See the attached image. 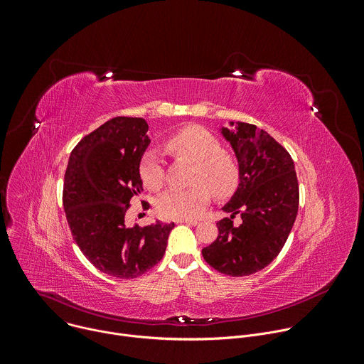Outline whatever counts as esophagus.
<instances>
[{
  "label": "esophagus",
  "mask_w": 364,
  "mask_h": 364,
  "mask_svg": "<svg viewBox=\"0 0 364 364\" xmlns=\"http://www.w3.org/2000/svg\"><path fill=\"white\" fill-rule=\"evenodd\" d=\"M177 223H186V225H191V226H197L198 222L197 220H191V219H183V220H177Z\"/></svg>",
  "instance_id": "34e87169"
}]
</instances>
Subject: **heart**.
Listing matches in <instances>:
<instances>
[{
    "label": "heart",
    "mask_w": 364,
    "mask_h": 364,
    "mask_svg": "<svg viewBox=\"0 0 364 364\" xmlns=\"http://www.w3.org/2000/svg\"><path fill=\"white\" fill-rule=\"evenodd\" d=\"M167 148L196 163L191 187L170 188L155 203L157 213L164 219H193L203 213L213 194L219 200L229 198L240 184V164L233 154L223 151L220 141L203 127L188 125L171 134ZM139 174L151 190H160L166 180V166L161 152L146 149L139 161Z\"/></svg>",
    "instance_id": "b5f03b06"
}]
</instances>
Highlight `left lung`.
Here are the masks:
<instances>
[{
	"label": "left lung",
	"mask_w": 364,
	"mask_h": 364,
	"mask_svg": "<svg viewBox=\"0 0 364 364\" xmlns=\"http://www.w3.org/2000/svg\"><path fill=\"white\" fill-rule=\"evenodd\" d=\"M222 134L240 164V184L222 209L232 216L218 222V239L201 253L220 274L247 277L268 267L284 247L298 213V180L289 152L267 131L236 122ZM236 214L242 218L239 227L232 225Z\"/></svg>",
	"instance_id": "left-lung-1"
}]
</instances>
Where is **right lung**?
I'll return each mask as SVG.
<instances>
[{"label":"right lung","mask_w":364,"mask_h":364,"mask_svg":"<svg viewBox=\"0 0 364 364\" xmlns=\"http://www.w3.org/2000/svg\"><path fill=\"white\" fill-rule=\"evenodd\" d=\"M142 118L117 117L73 148L63 184V207L73 239L100 272L121 279L157 265L174 223L128 226L129 201L141 193L139 161L149 138Z\"/></svg>","instance_id":"add662e5"}]
</instances>
